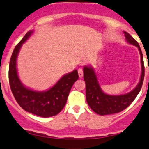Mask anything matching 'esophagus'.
Here are the masks:
<instances>
[{"instance_id":"obj_1","label":"esophagus","mask_w":149,"mask_h":149,"mask_svg":"<svg viewBox=\"0 0 149 149\" xmlns=\"http://www.w3.org/2000/svg\"><path fill=\"white\" fill-rule=\"evenodd\" d=\"M78 73H79V78H82L84 76V72H83V69L82 68H79L78 70Z\"/></svg>"}]
</instances>
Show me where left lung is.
Returning <instances> with one entry per match:
<instances>
[{
	"label": "left lung",
	"mask_w": 149,
	"mask_h": 149,
	"mask_svg": "<svg viewBox=\"0 0 149 149\" xmlns=\"http://www.w3.org/2000/svg\"><path fill=\"white\" fill-rule=\"evenodd\" d=\"M125 33L127 41L138 48L141 59V76L138 86L130 92L125 95H109L104 93L100 89L97 76L93 68L84 67V80L86 84V99L91 109L99 115L113 114L121 112L127 108L136 98L141 91L144 79L145 68L143 57L138 43L127 32Z\"/></svg>",
	"instance_id": "1"
}]
</instances>
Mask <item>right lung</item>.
Instances as JSON below:
<instances>
[{"label": "right lung", "mask_w": 149, "mask_h": 149, "mask_svg": "<svg viewBox=\"0 0 149 149\" xmlns=\"http://www.w3.org/2000/svg\"><path fill=\"white\" fill-rule=\"evenodd\" d=\"M33 33L28 31L13 51L8 68L11 90L19 105L29 113L41 117H51L58 114L67 102L71 87L79 79L77 70L63 76L54 86L47 91L37 92L26 88L20 81L17 71V57L23 43Z\"/></svg>", "instance_id": "1"}]
</instances>
